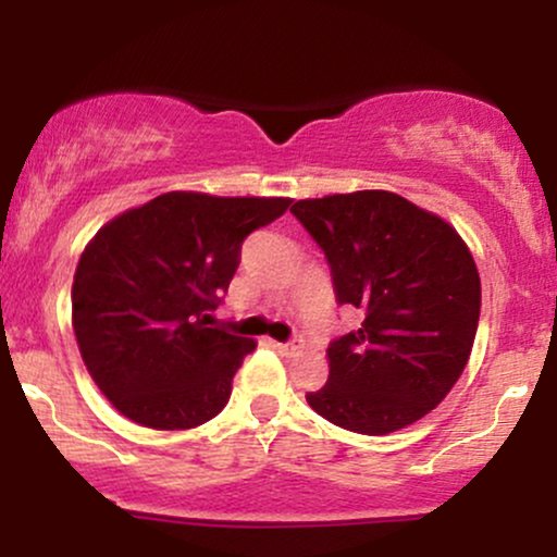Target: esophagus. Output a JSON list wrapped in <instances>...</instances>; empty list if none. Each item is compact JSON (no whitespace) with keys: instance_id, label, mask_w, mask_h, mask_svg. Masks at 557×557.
<instances>
[{"instance_id":"obj_1","label":"esophagus","mask_w":557,"mask_h":557,"mask_svg":"<svg viewBox=\"0 0 557 557\" xmlns=\"http://www.w3.org/2000/svg\"><path fill=\"white\" fill-rule=\"evenodd\" d=\"M272 348L283 356H296L300 350V343L298 341H293V343H274L272 341Z\"/></svg>"}]
</instances>
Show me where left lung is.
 Here are the masks:
<instances>
[{"mask_svg": "<svg viewBox=\"0 0 557 557\" xmlns=\"http://www.w3.org/2000/svg\"><path fill=\"white\" fill-rule=\"evenodd\" d=\"M330 261L341 304L363 311L327 348L330 376L306 395L319 417L389 434L445 400L471 356L482 285L456 227L389 190L290 207Z\"/></svg>", "mask_w": 557, "mask_h": 557, "instance_id": "1", "label": "left lung"}]
</instances>
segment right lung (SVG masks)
Instances as JSON below:
<instances>
[{"instance_id":"1","label":"right lung","mask_w":557,"mask_h":557,"mask_svg":"<svg viewBox=\"0 0 557 557\" xmlns=\"http://www.w3.org/2000/svg\"><path fill=\"white\" fill-rule=\"evenodd\" d=\"M290 198L170 190L117 214L83 248L73 330L96 387L151 430H194L227 406L233 376L257 348L209 327L248 233Z\"/></svg>"}]
</instances>
